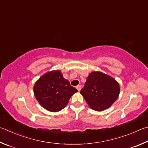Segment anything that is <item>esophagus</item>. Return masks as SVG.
<instances>
[{"label": "esophagus", "mask_w": 148, "mask_h": 148, "mask_svg": "<svg viewBox=\"0 0 148 148\" xmlns=\"http://www.w3.org/2000/svg\"><path fill=\"white\" fill-rule=\"evenodd\" d=\"M76 88H77V90L80 91V90H81V89H82V86L81 85H77V87H76Z\"/></svg>", "instance_id": "1"}]
</instances>
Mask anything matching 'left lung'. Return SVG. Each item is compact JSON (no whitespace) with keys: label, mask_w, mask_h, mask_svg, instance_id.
I'll use <instances>...</instances> for the list:
<instances>
[{"label":"left lung","mask_w":148,"mask_h":148,"mask_svg":"<svg viewBox=\"0 0 148 148\" xmlns=\"http://www.w3.org/2000/svg\"><path fill=\"white\" fill-rule=\"evenodd\" d=\"M120 90L119 83L113 77L101 72H92L80 93L90 109L102 111L116 100Z\"/></svg>","instance_id":"obj_1"}]
</instances>
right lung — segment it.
Instances as JSON below:
<instances>
[{
    "instance_id": "1",
    "label": "right lung",
    "mask_w": 148,
    "mask_h": 148,
    "mask_svg": "<svg viewBox=\"0 0 148 148\" xmlns=\"http://www.w3.org/2000/svg\"><path fill=\"white\" fill-rule=\"evenodd\" d=\"M76 88L70 85L60 71H52L42 75L36 82L34 92L39 104L51 112L65 108Z\"/></svg>"
}]
</instances>
